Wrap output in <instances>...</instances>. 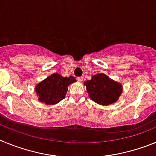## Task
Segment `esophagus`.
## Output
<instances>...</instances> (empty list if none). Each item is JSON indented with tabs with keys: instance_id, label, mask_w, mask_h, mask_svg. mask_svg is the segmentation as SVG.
Returning <instances> with one entry per match:
<instances>
[{
	"instance_id": "obj_1",
	"label": "esophagus",
	"mask_w": 156,
	"mask_h": 156,
	"mask_svg": "<svg viewBox=\"0 0 156 156\" xmlns=\"http://www.w3.org/2000/svg\"><path fill=\"white\" fill-rule=\"evenodd\" d=\"M77 80H78L79 82H81L82 80H83V78H82V77H78V78H77Z\"/></svg>"
}]
</instances>
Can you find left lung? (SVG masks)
Wrapping results in <instances>:
<instances>
[{"label":"left lung","mask_w":156,"mask_h":156,"mask_svg":"<svg viewBox=\"0 0 156 156\" xmlns=\"http://www.w3.org/2000/svg\"><path fill=\"white\" fill-rule=\"evenodd\" d=\"M88 96L102 106L111 105L119 99L123 92L120 82L114 81L105 74H97L84 82Z\"/></svg>","instance_id":"1"}]
</instances>
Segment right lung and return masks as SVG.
<instances>
[{
  "mask_svg": "<svg viewBox=\"0 0 156 156\" xmlns=\"http://www.w3.org/2000/svg\"><path fill=\"white\" fill-rule=\"evenodd\" d=\"M73 76L63 77L57 73L52 74L35 87L38 100L47 105H54L65 98L68 86L75 82Z\"/></svg>",
  "mask_w": 156,
  "mask_h": 156,
  "instance_id": "obj_1",
  "label": "right lung"
}]
</instances>
